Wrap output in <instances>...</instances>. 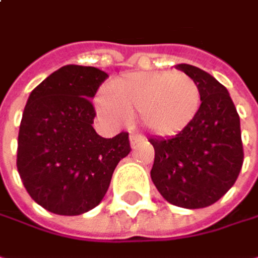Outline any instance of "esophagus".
I'll use <instances>...</instances> for the list:
<instances>
[{"label": "esophagus", "mask_w": 258, "mask_h": 258, "mask_svg": "<svg viewBox=\"0 0 258 258\" xmlns=\"http://www.w3.org/2000/svg\"><path fill=\"white\" fill-rule=\"evenodd\" d=\"M143 140H145V136L143 134H137V133H131L130 134V143H131V146H134L136 143L143 142Z\"/></svg>", "instance_id": "obj_1"}]
</instances>
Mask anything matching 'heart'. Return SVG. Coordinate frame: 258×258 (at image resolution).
<instances>
[{
  "label": "heart",
  "mask_w": 258,
  "mask_h": 258,
  "mask_svg": "<svg viewBox=\"0 0 258 258\" xmlns=\"http://www.w3.org/2000/svg\"><path fill=\"white\" fill-rule=\"evenodd\" d=\"M98 97L101 115L113 122L140 118L155 134L172 136L185 128L200 106L197 83L183 73L140 72L113 80Z\"/></svg>",
  "instance_id": "1"
}]
</instances>
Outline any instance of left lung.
<instances>
[{
  "instance_id": "8db88e82",
  "label": "left lung",
  "mask_w": 258,
  "mask_h": 258,
  "mask_svg": "<svg viewBox=\"0 0 258 258\" xmlns=\"http://www.w3.org/2000/svg\"><path fill=\"white\" fill-rule=\"evenodd\" d=\"M200 89L192 121L173 137H151V178L172 205L199 209L218 202L236 182L243 163L240 121L229 91L209 73L179 64Z\"/></svg>"
}]
</instances>
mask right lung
I'll use <instances>...</instances> for the list:
<instances>
[{
  "label": "right lung",
  "mask_w": 258,
  "mask_h": 258,
  "mask_svg": "<svg viewBox=\"0 0 258 258\" xmlns=\"http://www.w3.org/2000/svg\"><path fill=\"white\" fill-rule=\"evenodd\" d=\"M107 78L95 67L64 66L26 101L16 166L31 199L49 212L80 215L95 208L131 151L128 133L104 139L92 127L91 98Z\"/></svg>",
  "instance_id": "add662e5"
}]
</instances>
